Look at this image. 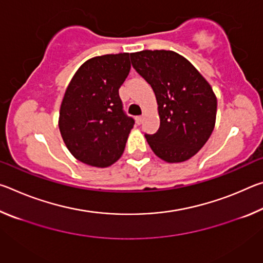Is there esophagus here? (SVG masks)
Returning a JSON list of instances; mask_svg holds the SVG:
<instances>
[{
	"instance_id": "34e87169",
	"label": "esophagus",
	"mask_w": 263,
	"mask_h": 263,
	"mask_svg": "<svg viewBox=\"0 0 263 263\" xmlns=\"http://www.w3.org/2000/svg\"><path fill=\"white\" fill-rule=\"evenodd\" d=\"M136 121H137V124H139V125H140V124L142 123V121H144V117H142V116H137Z\"/></svg>"
}]
</instances>
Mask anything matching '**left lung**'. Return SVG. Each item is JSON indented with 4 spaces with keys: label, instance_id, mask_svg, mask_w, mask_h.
I'll return each instance as SVG.
<instances>
[{
    "label": "left lung",
    "instance_id": "obj_1",
    "mask_svg": "<svg viewBox=\"0 0 263 263\" xmlns=\"http://www.w3.org/2000/svg\"><path fill=\"white\" fill-rule=\"evenodd\" d=\"M132 67L151 84L157 97L160 128L145 135L148 145L167 162H182L201 149L216 123L217 99L190 62L173 51L131 53Z\"/></svg>",
    "mask_w": 263,
    "mask_h": 263
}]
</instances>
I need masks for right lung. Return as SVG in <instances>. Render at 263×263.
<instances>
[{
	"instance_id": "add662e5",
	"label": "right lung",
	"mask_w": 263,
	"mask_h": 263,
	"mask_svg": "<svg viewBox=\"0 0 263 263\" xmlns=\"http://www.w3.org/2000/svg\"><path fill=\"white\" fill-rule=\"evenodd\" d=\"M130 68L128 53L105 54L84 62L70 80L59 128L79 161L108 167L123 154L135 119L124 111L118 90Z\"/></svg>"
}]
</instances>
